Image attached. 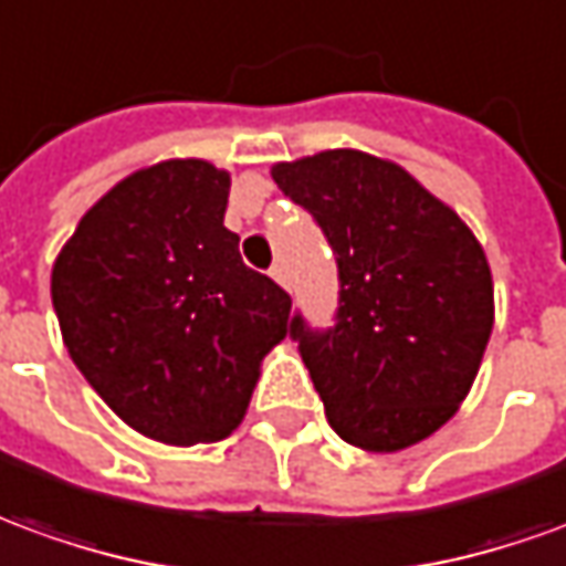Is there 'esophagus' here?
<instances>
[{
    "mask_svg": "<svg viewBox=\"0 0 566 566\" xmlns=\"http://www.w3.org/2000/svg\"><path fill=\"white\" fill-rule=\"evenodd\" d=\"M270 275H272V279H275V284H282V287H287V272H284L282 263H275V266H272V270H270Z\"/></svg>",
    "mask_w": 566,
    "mask_h": 566,
    "instance_id": "esophagus-1",
    "label": "esophagus"
}]
</instances>
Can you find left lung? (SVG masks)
Listing matches in <instances>:
<instances>
[{
  "label": "left lung",
  "instance_id": "obj_1",
  "mask_svg": "<svg viewBox=\"0 0 566 566\" xmlns=\"http://www.w3.org/2000/svg\"><path fill=\"white\" fill-rule=\"evenodd\" d=\"M272 180L337 254V324L291 322L331 429L370 453L420 444L460 410L488 349L484 248L417 177L361 149L279 161Z\"/></svg>",
  "mask_w": 566,
  "mask_h": 566
}]
</instances>
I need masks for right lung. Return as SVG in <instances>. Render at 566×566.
<instances>
[{"label":"right lung","mask_w":566,"mask_h":566,"mask_svg":"<svg viewBox=\"0 0 566 566\" xmlns=\"http://www.w3.org/2000/svg\"><path fill=\"white\" fill-rule=\"evenodd\" d=\"M229 171L165 159L91 205L51 270L63 346L134 432L189 448L239 429L291 296L223 227Z\"/></svg>","instance_id":"1"}]
</instances>
